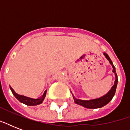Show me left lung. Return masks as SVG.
<instances>
[{"instance_id":"left-lung-1","label":"left lung","mask_w":130,"mask_h":130,"mask_svg":"<svg viewBox=\"0 0 130 130\" xmlns=\"http://www.w3.org/2000/svg\"><path fill=\"white\" fill-rule=\"evenodd\" d=\"M106 58L109 61L111 65L113 66V73H115V84L113 86V87L111 88V90L109 91V92L107 93V94L103 96V97H101L99 99H94V100H90V101H83V100H79V99H76L75 97L73 96V98L74 100L75 103L77 104V105H81L83 106L85 108H88V109H97V108H101V107H104L105 105L110 102L112 100L113 96L115 95V91H116V88H117V82H118V79H117V73L115 72V67H114L112 61H111V59L109 58L107 53H104Z\"/></svg>"}]
</instances>
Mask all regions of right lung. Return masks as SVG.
<instances>
[{
  "label": "right lung",
  "instance_id": "obj_1",
  "mask_svg": "<svg viewBox=\"0 0 130 130\" xmlns=\"http://www.w3.org/2000/svg\"><path fill=\"white\" fill-rule=\"evenodd\" d=\"M10 88H11L13 95L15 96V98L18 101H19L21 103H23V104H25V105H29V106H35V105L41 104L42 103V101H44V99L45 96H46V90L44 92V93L43 94V95L40 98H38L37 99H31V98H29V97L24 96H22V95L17 94V93L13 90V89L11 87H10Z\"/></svg>",
  "mask_w": 130,
  "mask_h": 130
}]
</instances>
